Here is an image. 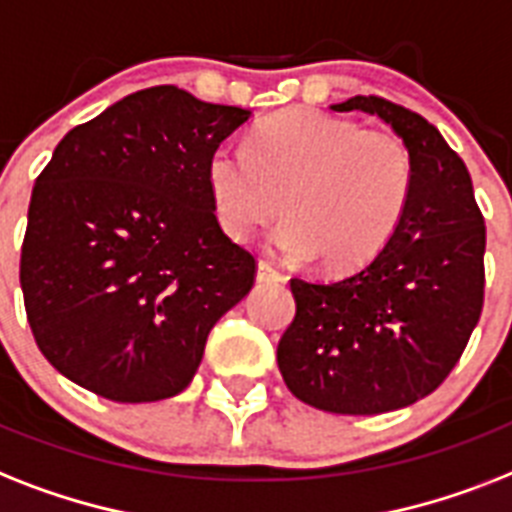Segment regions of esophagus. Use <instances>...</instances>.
<instances>
[{
    "instance_id": "1",
    "label": "esophagus",
    "mask_w": 512,
    "mask_h": 512,
    "mask_svg": "<svg viewBox=\"0 0 512 512\" xmlns=\"http://www.w3.org/2000/svg\"><path fill=\"white\" fill-rule=\"evenodd\" d=\"M257 281H260V284H270V281H284V273H281L276 265H270L268 260H260V263H257Z\"/></svg>"
}]
</instances>
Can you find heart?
Returning a JSON list of instances; mask_svg holds the SVG:
<instances>
[{"instance_id":"heart-1","label":"heart","mask_w":512,"mask_h":512,"mask_svg":"<svg viewBox=\"0 0 512 512\" xmlns=\"http://www.w3.org/2000/svg\"><path fill=\"white\" fill-rule=\"evenodd\" d=\"M413 152L386 128L289 107L249 134V149L220 144L207 160V191L220 228L249 239L281 213L278 255H318L326 270H355L400 228L413 194Z\"/></svg>"}]
</instances>
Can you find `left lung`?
<instances>
[{
	"instance_id": "obj_1",
	"label": "left lung",
	"mask_w": 512,
	"mask_h": 512,
	"mask_svg": "<svg viewBox=\"0 0 512 512\" xmlns=\"http://www.w3.org/2000/svg\"><path fill=\"white\" fill-rule=\"evenodd\" d=\"M331 110L378 115L405 139L413 194L371 263L336 281L292 278L278 371L318 410L378 415L423 400L458 365L484 307L486 226L465 162L429 120L381 97Z\"/></svg>"
}]
</instances>
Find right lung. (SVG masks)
<instances>
[{
  "label": "right lung",
  "mask_w": 512,
  "mask_h": 512,
  "mask_svg": "<svg viewBox=\"0 0 512 512\" xmlns=\"http://www.w3.org/2000/svg\"><path fill=\"white\" fill-rule=\"evenodd\" d=\"M252 112L178 86L128 94L54 147L28 205L20 286L41 355L112 402L176 397L255 284L207 160Z\"/></svg>",
  "instance_id": "add662e5"
}]
</instances>
